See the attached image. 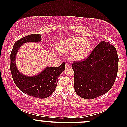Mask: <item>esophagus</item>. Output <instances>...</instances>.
Masks as SVG:
<instances>
[{"label":"esophagus","instance_id":"34e87169","mask_svg":"<svg viewBox=\"0 0 127 127\" xmlns=\"http://www.w3.org/2000/svg\"><path fill=\"white\" fill-rule=\"evenodd\" d=\"M65 66H66V67H69L71 66V65H70V64L68 63H66V64H65Z\"/></svg>","mask_w":127,"mask_h":127}]
</instances>
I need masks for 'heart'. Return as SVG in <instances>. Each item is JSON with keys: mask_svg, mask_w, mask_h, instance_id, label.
I'll list each match as a JSON object with an SVG mask.
<instances>
[{"mask_svg": "<svg viewBox=\"0 0 127 127\" xmlns=\"http://www.w3.org/2000/svg\"><path fill=\"white\" fill-rule=\"evenodd\" d=\"M91 49V43L87 39L74 37L64 40L56 45V50L61 53H71L74 60H80L86 57Z\"/></svg>", "mask_w": 127, "mask_h": 127, "instance_id": "1", "label": "heart"}]
</instances>
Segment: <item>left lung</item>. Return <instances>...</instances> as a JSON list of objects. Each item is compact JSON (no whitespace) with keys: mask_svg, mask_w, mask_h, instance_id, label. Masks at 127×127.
Instances as JSON below:
<instances>
[{"mask_svg":"<svg viewBox=\"0 0 127 127\" xmlns=\"http://www.w3.org/2000/svg\"><path fill=\"white\" fill-rule=\"evenodd\" d=\"M119 58L116 48L101 41L85 60L74 61V89L87 99L107 93L113 86L117 75Z\"/></svg>","mask_w":127,"mask_h":127,"instance_id":"1","label":"left lung"}]
</instances>
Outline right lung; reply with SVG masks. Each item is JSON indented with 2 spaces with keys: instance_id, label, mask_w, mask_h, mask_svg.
Wrapping results in <instances>:
<instances>
[{
  "instance_id": "right-lung-1",
  "label": "right lung",
  "mask_w": 127,
  "mask_h": 127,
  "mask_svg": "<svg viewBox=\"0 0 127 127\" xmlns=\"http://www.w3.org/2000/svg\"><path fill=\"white\" fill-rule=\"evenodd\" d=\"M41 35L33 34L18 40L14 44L10 54V70L13 80L17 87L25 94L37 98H46L54 92L58 83V78L65 69V63L59 67H47L36 75L27 76L18 70L15 63L16 53L20 47L27 42H39Z\"/></svg>"
}]
</instances>
